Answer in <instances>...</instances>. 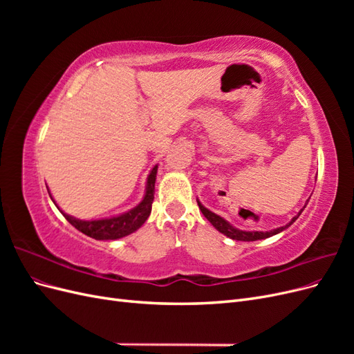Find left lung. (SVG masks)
I'll return each mask as SVG.
<instances>
[{
    "label": "left lung",
    "mask_w": 354,
    "mask_h": 354,
    "mask_svg": "<svg viewBox=\"0 0 354 354\" xmlns=\"http://www.w3.org/2000/svg\"><path fill=\"white\" fill-rule=\"evenodd\" d=\"M308 202V201H307ZM198 205H199V209L202 211V214L203 216H205V218L212 224L214 227H216L220 233H223V234H226L227 238H230V239H233V241H245V242H252V241H259V239H266V238H270V236H273V234H277V233H281V232H283L285 229H288L289 226H291V224L299 217V214L303 212V209L306 208V205L303 207V209H299V212L297 214V216L289 221L288 224H285V226H282V227H277V229H273V230H270V232H246V230H239V229H236V227H233L232 224L229 223V221H226L224 220L223 217H220V216H217L216 212H212V211H209L208 208H205L202 205V203L199 202V199H198Z\"/></svg>",
    "instance_id": "8db88e82"
}]
</instances>
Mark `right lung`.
<instances>
[{
	"mask_svg": "<svg viewBox=\"0 0 354 354\" xmlns=\"http://www.w3.org/2000/svg\"><path fill=\"white\" fill-rule=\"evenodd\" d=\"M156 173H158V165H155L151 171V174L147 176L145 196L137 207L131 208L130 211H127L124 214H120V216L100 218V220H80V218H75V217L69 216V214H66V212H63L57 207L56 201L53 199L48 187H47V190H48V195H50L51 201L56 203L59 211L63 214V216H65V218L72 224L75 229H78L80 232L87 234V236H90L93 239L115 241V239L128 236V234L134 233L137 229H140L145 224V221L147 220V217L151 216L152 202L155 198Z\"/></svg>",
	"mask_w": 354,
	"mask_h": 354,
	"instance_id": "add662e5",
	"label": "right lung"
}]
</instances>
